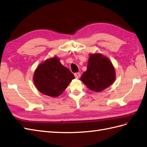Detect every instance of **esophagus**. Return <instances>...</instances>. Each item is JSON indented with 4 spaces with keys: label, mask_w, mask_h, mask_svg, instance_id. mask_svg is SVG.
<instances>
[{
    "label": "esophagus",
    "mask_w": 147,
    "mask_h": 147,
    "mask_svg": "<svg viewBox=\"0 0 147 147\" xmlns=\"http://www.w3.org/2000/svg\"><path fill=\"white\" fill-rule=\"evenodd\" d=\"M74 76L76 78H80V76H81L80 73H74Z\"/></svg>",
    "instance_id": "1"
}]
</instances>
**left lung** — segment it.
Segmentation results:
<instances>
[{"mask_svg": "<svg viewBox=\"0 0 147 147\" xmlns=\"http://www.w3.org/2000/svg\"><path fill=\"white\" fill-rule=\"evenodd\" d=\"M115 76L114 67L109 59L100 54H94L90 56L88 69L81 80L89 89L99 92L114 82Z\"/></svg>", "mask_w": 147, "mask_h": 147, "instance_id": "obj_1", "label": "left lung"}]
</instances>
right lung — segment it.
<instances>
[{
	"label": "right lung",
	"instance_id": "obj_1",
	"mask_svg": "<svg viewBox=\"0 0 147 147\" xmlns=\"http://www.w3.org/2000/svg\"><path fill=\"white\" fill-rule=\"evenodd\" d=\"M74 78L69 69L63 66L57 57L49 59L37 67L33 76L36 88L51 97H57Z\"/></svg>",
	"mask_w": 147,
	"mask_h": 147
}]
</instances>
